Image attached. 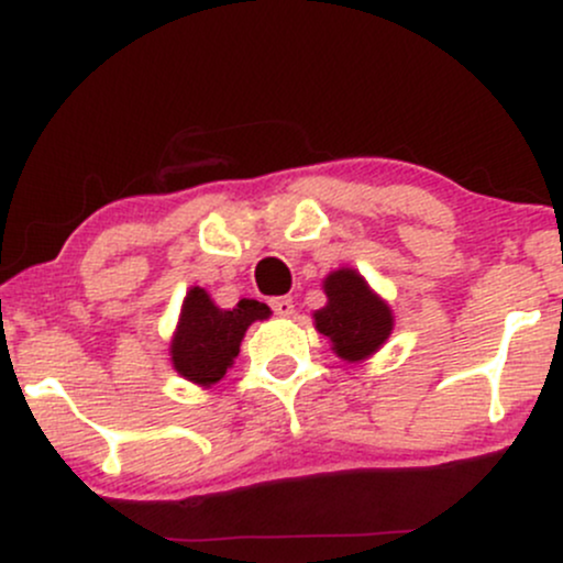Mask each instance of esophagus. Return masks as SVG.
<instances>
[{
  "label": "esophagus",
  "mask_w": 563,
  "mask_h": 563,
  "mask_svg": "<svg viewBox=\"0 0 563 563\" xmlns=\"http://www.w3.org/2000/svg\"><path fill=\"white\" fill-rule=\"evenodd\" d=\"M269 307H273V312L280 314V318H290V314H294V299H288V296L273 299L269 301Z\"/></svg>",
  "instance_id": "34e87169"
}]
</instances>
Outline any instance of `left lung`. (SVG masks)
<instances>
[{
	"instance_id": "8db88e82",
	"label": "left lung",
	"mask_w": 563,
	"mask_h": 563,
	"mask_svg": "<svg viewBox=\"0 0 563 563\" xmlns=\"http://www.w3.org/2000/svg\"><path fill=\"white\" fill-rule=\"evenodd\" d=\"M322 290L328 301L312 318L318 333L331 341L335 357L344 363H363L373 357L394 331L389 303L352 267H339L325 275Z\"/></svg>"
}]
</instances>
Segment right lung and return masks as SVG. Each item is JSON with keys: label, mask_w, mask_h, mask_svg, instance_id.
Listing matches in <instances>:
<instances>
[{"label": "right lung", "mask_w": 563, "mask_h": 563, "mask_svg": "<svg viewBox=\"0 0 563 563\" xmlns=\"http://www.w3.org/2000/svg\"><path fill=\"white\" fill-rule=\"evenodd\" d=\"M269 314L273 312L267 303L256 299H241L232 309H222L209 290L192 286L187 290L172 335V367L190 384L211 389L235 363L251 322L267 320Z\"/></svg>", "instance_id": "1"}]
</instances>
